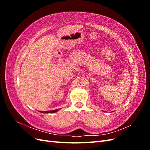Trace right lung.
I'll use <instances>...</instances> for the list:
<instances>
[{
    "mask_svg": "<svg viewBox=\"0 0 150 150\" xmlns=\"http://www.w3.org/2000/svg\"><path fill=\"white\" fill-rule=\"evenodd\" d=\"M59 110V109H57V110H52V111H40V112H43V113H53V112H57V111H58Z\"/></svg>",
    "mask_w": 150,
    "mask_h": 150,
    "instance_id": "right-lung-1",
    "label": "right lung"
}]
</instances>
